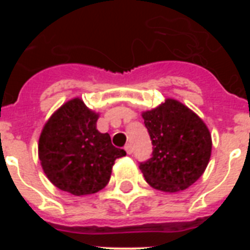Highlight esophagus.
<instances>
[{
    "label": "esophagus",
    "mask_w": 250,
    "mask_h": 250,
    "mask_svg": "<svg viewBox=\"0 0 250 250\" xmlns=\"http://www.w3.org/2000/svg\"><path fill=\"white\" fill-rule=\"evenodd\" d=\"M124 149H125V151H126L127 154H129V155L132 152V147H131V145H130V144L125 145V147H124Z\"/></svg>",
    "instance_id": "esophagus-1"
}]
</instances>
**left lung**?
Segmentation results:
<instances>
[{
	"mask_svg": "<svg viewBox=\"0 0 250 250\" xmlns=\"http://www.w3.org/2000/svg\"><path fill=\"white\" fill-rule=\"evenodd\" d=\"M152 143V156L140 163L151 188L176 193L203 175L211 155V135L204 121L184 104L167 99L141 114Z\"/></svg>",
	"mask_w": 250,
	"mask_h": 250,
	"instance_id": "1",
	"label": "left lung"
}]
</instances>
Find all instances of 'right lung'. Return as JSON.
Here are the masks:
<instances>
[{
  "label": "right lung",
  "mask_w": 250,
  "mask_h": 250,
  "mask_svg": "<svg viewBox=\"0 0 250 250\" xmlns=\"http://www.w3.org/2000/svg\"><path fill=\"white\" fill-rule=\"evenodd\" d=\"M98 112L80 98L60 106L39 139L43 173L56 188L76 196L98 193L107 185L115 160L126 155L96 129Z\"/></svg>",
  "instance_id": "1"
}]
</instances>
